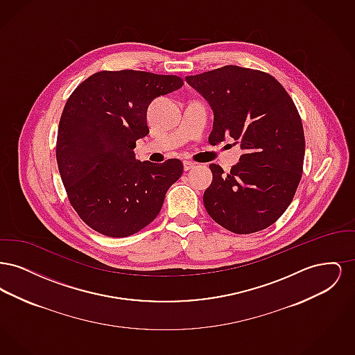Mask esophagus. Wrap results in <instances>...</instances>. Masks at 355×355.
<instances>
[{
  "label": "esophagus",
  "mask_w": 355,
  "mask_h": 355,
  "mask_svg": "<svg viewBox=\"0 0 355 355\" xmlns=\"http://www.w3.org/2000/svg\"><path fill=\"white\" fill-rule=\"evenodd\" d=\"M194 166H196V164H194V162H191V161H184V169H185V171L193 169Z\"/></svg>",
  "instance_id": "esophagus-1"
}]
</instances>
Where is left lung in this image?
<instances>
[{
	"mask_svg": "<svg viewBox=\"0 0 355 355\" xmlns=\"http://www.w3.org/2000/svg\"><path fill=\"white\" fill-rule=\"evenodd\" d=\"M214 112L211 145L232 137L243 154L230 173L211 164L205 190L209 216L236 234L269 227L293 201L304 171L302 119L285 87L269 73L227 65L187 76Z\"/></svg>",
	"mask_w": 355,
	"mask_h": 355,
	"instance_id": "1",
	"label": "left lung"
}]
</instances>
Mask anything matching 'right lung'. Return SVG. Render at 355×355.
Listing matches in <instances>:
<instances>
[{
  "label": "right lung",
  "instance_id": "1",
  "mask_svg": "<svg viewBox=\"0 0 355 355\" xmlns=\"http://www.w3.org/2000/svg\"><path fill=\"white\" fill-rule=\"evenodd\" d=\"M182 85L178 76L102 70L70 94L60 119L57 165L69 202L93 230L129 236L158 216L184 165L175 158L141 162L133 149L149 133V103Z\"/></svg>",
  "mask_w": 355,
  "mask_h": 355
}]
</instances>
